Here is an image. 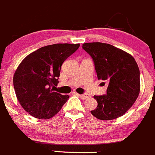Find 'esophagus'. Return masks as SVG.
Returning a JSON list of instances; mask_svg holds the SVG:
<instances>
[{"instance_id":"esophagus-1","label":"esophagus","mask_w":155,"mask_h":155,"mask_svg":"<svg viewBox=\"0 0 155 155\" xmlns=\"http://www.w3.org/2000/svg\"><path fill=\"white\" fill-rule=\"evenodd\" d=\"M78 95L83 99H87L90 97V96H89L88 94H78Z\"/></svg>"}]
</instances>
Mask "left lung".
<instances>
[{
    "label": "left lung",
    "instance_id": "1",
    "mask_svg": "<svg viewBox=\"0 0 155 155\" xmlns=\"http://www.w3.org/2000/svg\"><path fill=\"white\" fill-rule=\"evenodd\" d=\"M82 48L93 59L98 79L108 84L106 94L94 96L98 105L91 114L102 120L124 115L140 91V73L136 60L129 53L108 44L86 43Z\"/></svg>",
    "mask_w": 155,
    "mask_h": 155
}]
</instances>
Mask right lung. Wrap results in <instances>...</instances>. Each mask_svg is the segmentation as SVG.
I'll return each instance as SVG.
<instances>
[{
  "label": "right lung",
  "mask_w": 155,
  "mask_h": 155,
  "mask_svg": "<svg viewBox=\"0 0 155 155\" xmlns=\"http://www.w3.org/2000/svg\"><path fill=\"white\" fill-rule=\"evenodd\" d=\"M79 47V44L45 46L19 64L13 76V87L19 103L29 114L49 119L60 111L69 96L53 88L59 83L62 63Z\"/></svg>",
  "instance_id": "1"
}]
</instances>
